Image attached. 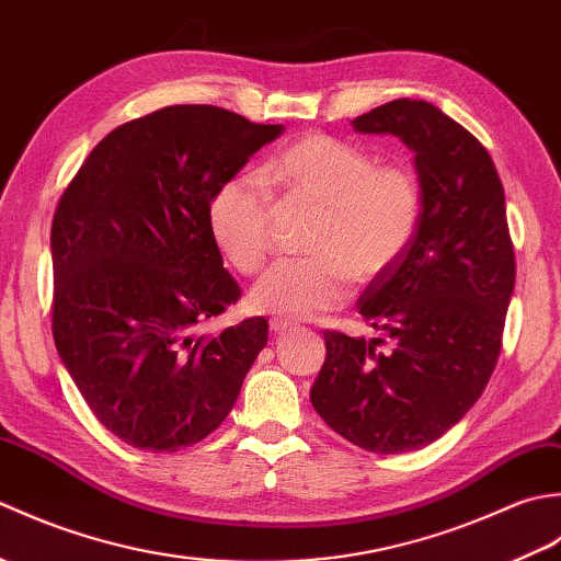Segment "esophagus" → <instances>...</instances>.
Masks as SVG:
<instances>
[{
    "label": "esophagus",
    "mask_w": 561,
    "mask_h": 561,
    "mask_svg": "<svg viewBox=\"0 0 561 561\" xmlns=\"http://www.w3.org/2000/svg\"><path fill=\"white\" fill-rule=\"evenodd\" d=\"M291 325L294 323H289V320H284V318H272L270 320V330L274 332V335H284V332L291 330Z\"/></svg>",
    "instance_id": "esophagus-1"
}]
</instances>
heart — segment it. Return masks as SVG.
I'll return each instance as SVG.
<instances>
[{
	"mask_svg": "<svg viewBox=\"0 0 561 561\" xmlns=\"http://www.w3.org/2000/svg\"><path fill=\"white\" fill-rule=\"evenodd\" d=\"M265 183L284 205L318 209L308 229L311 257L282 260L250 294L255 311L306 320L340 308L354 279L374 282L398 265L422 224L424 195L404 163L330 135H306L274 157ZM274 202L250 175L224 181L209 199L207 226L229 265L257 274L272 250Z\"/></svg>",
	"mask_w": 561,
	"mask_h": 561,
	"instance_id": "1",
	"label": "heart"
}]
</instances>
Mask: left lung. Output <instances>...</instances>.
<instances>
[{"label": "left lung", "mask_w": 561, "mask_h": 561, "mask_svg": "<svg viewBox=\"0 0 561 561\" xmlns=\"http://www.w3.org/2000/svg\"><path fill=\"white\" fill-rule=\"evenodd\" d=\"M354 129L396 135L414 151L424 211L408 253L356 304L383 337L325 330L311 402L354 446L396 456L444 436L490 383L516 257L504 187L478 137L410 99L359 115Z\"/></svg>", "instance_id": "left-lung-1"}]
</instances>
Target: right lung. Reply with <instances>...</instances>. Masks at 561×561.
I'll return each instance as SVG.
<instances>
[{
	"label": "right lung",
	"mask_w": 561,
	"mask_h": 561,
	"mask_svg": "<svg viewBox=\"0 0 561 561\" xmlns=\"http://www.w3.org/2000/svg\"><path fill=\"white\" fill-rule=\"evenodd\" d=\"M217 105H169L105 135L57 202L53 337L96 420L163 453L209 436L267 344V320L197 325L241 299L209 199L274 137Z\"/></svg>",
	"instance_id": "1"
}]
</instances>
